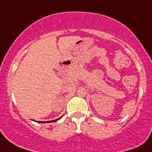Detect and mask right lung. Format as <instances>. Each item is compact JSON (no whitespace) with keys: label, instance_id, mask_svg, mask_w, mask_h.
I'll return each instance as SVG.
<instances>
[{"label":"right lung","instance_id":"obj_1","mask_svg":"<svg viewBox=\"0 0 152 152\" xmlns=\"http://www.w3.org/2000/svg\"><path fill=\"white\" fill-rule=\"evenodd\" d=\"M61 117V118H62ZM61 118H57V119H56V120H53V121H37L38 123H50V122H54V121H58V120H59V119Z\"/></svg>","mask_w":152,"mask_h":152}]
</instances>
